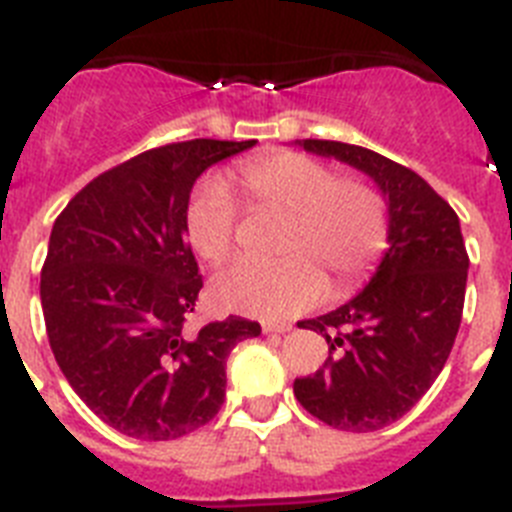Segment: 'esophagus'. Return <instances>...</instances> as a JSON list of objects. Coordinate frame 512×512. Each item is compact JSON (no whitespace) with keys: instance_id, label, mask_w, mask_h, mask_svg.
<instances>
[{"instance_id":"obj_1","label":"esophagus","mask_w":512,"mask_h":512,"mask_svg":"<svg viewBox=\"0 0 512 512\" xmlns=\"http://www.w3.org/2000/svg\"><path fill=\"white\" fill-rule=\"evenodd\" d=\"M291 330V324L286 322H262V332L265 335H278V332H288Z\"/></svg>"}]
</instances>
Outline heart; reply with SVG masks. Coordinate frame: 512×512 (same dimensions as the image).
<instances>
[{
    "instance_id": "b5f03b06",
    "label": "heart",
    "mask_w": 512,
    "mask_h": 512,
    "mask_svg": "<svg viewBox=\"0 0 512 512\" xmlns=\"http://www.w3.org/2000/svg\"><path fill=\"white\" fill-rule=\"evenodd\" d=\"M247 206L283 216L278 262H239L211 283L221 309L283 319L317 304L327 291L361 283L389 242V206L368 177L335 175L322 159L278 151L239 172ZM237 208L224 182H206L185 213L193 250L208 265H224L237 247Z\"/></svg>"
}]
</instances>
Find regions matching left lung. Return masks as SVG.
I'll list each match as a JSON object with an SVG mask.
<instances>
[{"label":"left lung","instance_id":"left-lung-1","mask_svg":"<svg viewBox=\"0 0 512 512\" xmlns=\"http://www.w3.org/2000/svg\"><path fill=\"white\" fill-rule=\"evenodd\" d=\"M299 144L371 175L389 201V252L353 301L299 322L324 335L330 355L293 381L309 415L371 433L407 415L446 366L464 314L469 255L456 211L410 167L342 141Z\"/></svg>","mask_w":512,"mask_h":512}]
</instances>
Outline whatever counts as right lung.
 I'll return each instance as SVG.
<instances>
[{
    "label": "right lung",
    "mask_w": 512,
    "mask_h": 512,
    "mask_svg": "<svg viewBox=\"0 0 512 512\" xmlns=\"http://www.w3.org/2000/svg\"><path fill=\"white\" fill-rule=\"evenodd\" d=\"M255 141L157 146L87 182L53 224L41 304L53 358L82 402L139 441H172L211 422L226 358L260 335L226 317L190 335L203 288L185 213L203 170Z\"/></svg>",
    "instance_id": "right-lung-1"
}]
</instances>
